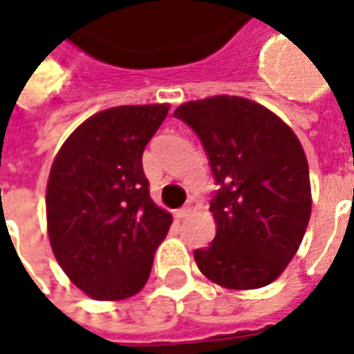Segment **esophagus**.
I'll use <instances>...</instances> for the list:
<instances>
[{
    "instance_id": "obj_1",
    "label": "esophagus",
    "mask_w": 354,
    "mask_h": 354,
    "mask_svg": "<svg viewBox=\"0 0 354 354\" xmlns=\"http://www.w3.org/2000/svg\"><path fill=\"white\" fill-rule=\"evenodd\" d=\"M192 212H193V207L192 205H187V207L178 208L176 212H174V216H176L178 220H184V218H187V216L192 214Z\"/></svg>"
}]
</instances>
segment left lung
<instances>
[{"mask_svg": "<svg viewBox=\"0 0 354 354\" xmlns=\"http://www.w3.org/2000/svg\"><path fill=\"white\" fill-rule=\"evenodd\" d=\"M174 115L199 136L220 185L210 201L216 237L193 254L201 273L225 288L267 286L294 258L311 216L304 147L273 111L241 96L185 102Z\"/></svg>", "mask_w": 354, "mask_h": 354, "instance_id": "obj_1", "label": "left lung"}]
</instances>
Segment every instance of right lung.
I'll use <instances>...</instances> for the list:
<instances>
[{"label": "right lung", "instance_id": "1", "mask_svg": "<svg viewBox=\"0 0 354 354\" xmlns=\"http://www.w3.org/2000/svg\"><path fill=\"white\" fill-rule=\"evenodd\" d=\"M169 104L119 106L81 123L47 184V230L70 281L94 299H124L147 282L172 216L149 197L142 167Z\"/></svg>", "mask_w": 354, "mask_h": 354}]
</instances>
